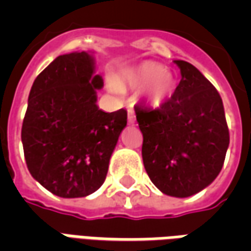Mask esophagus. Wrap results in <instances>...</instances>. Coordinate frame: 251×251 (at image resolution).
<instances>
[{
	"instance_id": "esophagus-1",
	"label": "esophagus",
	"mask_w": 251,
	"mask_h": 251,
	"mask_svg": "<svg viewBox=\"0 0 251 251\" xmlns=\"http://www.w3.org/2000/svg\"><path fill=\"white\" fill-rule=\"evenodd\" d=\"M127 121H129V124H134L136 122V115H134V110L127 109Z\"/></svg>"
}]
</instances>
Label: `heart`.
Masks as SVG:
<instances>
[{
    "instance_id": "b5f03b06",
    "label": "heart",
    "mask_w": 251,
    "mask_h": 251,
    "mask_svg": "<svg viewBox=\"0 0 251 251\" xmlns=\"http://www.w3.org/2000/svg\"><path fill=\"white\" fill-rule=\"evenodd\" d=\"M113 90H145V99L149 106L161 107L174 95L176 80L163 64L156 62H142L121 74L114 83L110 84Z\"/></svg>"
}]
</instances>
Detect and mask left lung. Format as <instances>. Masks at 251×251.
<instances>
[{
    "mask_svg": "<svg viewBox=\"0 0 251 251\" xmlns=\"http://www.w3.org/2000/svg\"><path fill=\"white\" fill-rule=\"evenodd\" d=\"M174 62L181 80L171 99L154 110L137 104L134 111L152 183L163 194L188 198L216 179L230 136L216 88L191 63Z\"/></svg>",
    "mask_w": 251,
    "mask_h": 251,
    "instance_id": "8db88e82",
    "label": "left lung"
}]
</instances>
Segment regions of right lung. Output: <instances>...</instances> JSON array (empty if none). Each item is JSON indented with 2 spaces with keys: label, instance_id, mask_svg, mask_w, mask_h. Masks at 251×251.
I'll list each match as a JSON object with an SVG mask.
<instances>
[{
  "label": "right lung",
  "instance_id": "1",
  "mask_svg": "<svg viewBox=\"0 0 251 251\" xmlns=\"http://www.w3.org/2000/svg\"><path fill=\"white\" fill-rule=\"evenodd\" d=\"M102 87L86 51L57 56L32 84L21 129L25 161L32 177L56 196H87L106 179L127 113L99 109Z\"/></svg>",
  "mask_w": 251,
  "mask_h": 251
}]
</instances>
